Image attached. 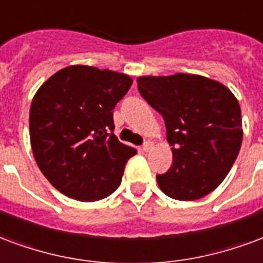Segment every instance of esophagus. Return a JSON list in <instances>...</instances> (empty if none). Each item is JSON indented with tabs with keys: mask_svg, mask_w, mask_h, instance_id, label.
I'll use <instances>...</instances> for the list:
<instances>
[{
	"mask_svg": "<svg viewBox=\"0 0 263 263\" xmlns=\"http://www.w3.org/2000/svg\"><path fill=\"white\" fill-rule=\"evenodd\" d=\"M153 147H154L153 141H145L144 144H143V151H145V153H147V151H150Z\"/></svg>",
	"mask_w": 263,
	"mask_h": 263,
	"instance_id": "34e87169",
	"label": "esophagus"
}]
</instances>
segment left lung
<instances>
[{"mask_svg": "<svg viewBox=\"0 0 263 263\" xmlns=\"http://www.w3.org/2000/svg\"><path fill=\"white\" fill-rule=\"evenodd\" d=\"M141 97L162 115L172 165L157 175L158 186L176 200L213 192L231 170L242 143L237 98L221 82L195 74L139 77Z\"/></svg>", "mask_w": 263, "mask_h": 263, "instance_id": "1", "label": "left lung"}]
</instances>
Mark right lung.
<instances>
[{"mask_svg":"<svg viewBox=\"0 0 263 263\" xmlns=\"http://www.w3.org/2000/svg\"><path fill=\"white\" fill-rule=\"evenodd\" d=\"M133 80L89 66H70L37 89L29 112L30 145L51 185L68 197L95 202L120 185L137 151L113 133V109Z\"/></svg>","mask_w":263,"mask_h":263,"instance_id":"right-lung-1","label":"right lung"}]
</instances>
